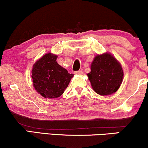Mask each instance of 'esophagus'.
I'll return each instance as SVG.
<instances>
[{
  "instance_id": "1",
  "label": "esophagus",
  "mask_w": 148,
  "mask_h": 148,
  "mask_svg": "<svg viewBox=\"0 0 148 148\" xmlns=\"http://www.w3.org/2000/svg\"><path fill=\"white\" fill-rule=\"evenodd\" d=\"M82 73H83V72H82V70L75 71V72H74V74H78V75H81V74H82Z\"/></svg>"
}]
</instances>
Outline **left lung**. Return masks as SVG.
I'll use <instances>...</instances> for the list:
<instances>
[{"instance_id": "left-lung-1", "label": "left lung", "mask_w": 148, "mask_h": 148, "mask_svg": "<svg viewBox=\"0 0 148 148\" xmlns=\"http://www.w3.org/2000/svg\"><path fill=\"white\" fill-rule=\"evenodd\" d=\"M93 90L100 95L114 93L121 84L123 72L121 65L111 54L97 55L88 74Z\"/></svg>"}]
</instances>
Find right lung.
I'll use <instances>...</instances> for the list:
<instances>
[{
    "instance_id": "1",
    "label": "right lung",
    "mask_w": 148,
    "mask_h": 148,
    "mask_svg": "<svg viewBox=\"0 0 148 148\" xmlns=\"http://www.w3.org/2000/svg\"><path fill=\"white\" fill-rule=\"evenodd\" d=\"M56 58L50 53L44 55L36 62L32 72L35 90L48 99L60 97L74 76L58 65Z\"/></svg>"
}]
</instances>
